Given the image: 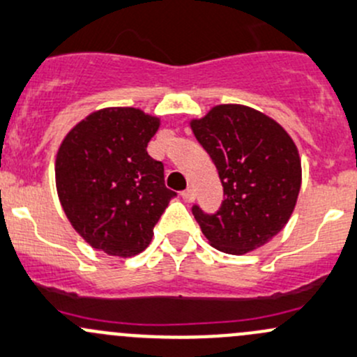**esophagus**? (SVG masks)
<instances>
[{
  "label": "esophagus",
  "mask_w": 357,
  "mask_h": 357,
  "mask_svg": "<svg viewBox=\"0 0 357 357\" xmlns=\"http://www.w3.org/2000/svg\"><path fill=\"white\" fill-rule=\"evenodd\" d=\"M181 197H183V200H185V202H193V200H195V193H193V190H191V188H186V190L183 191V193H181Z\"/></svg>",
  "instance_id": "34e87169"
}]
</instances>
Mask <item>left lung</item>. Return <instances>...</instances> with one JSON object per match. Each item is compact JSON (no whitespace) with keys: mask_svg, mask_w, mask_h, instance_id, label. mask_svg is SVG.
Wrapping results in <instances>:
<instances>
[{"mask_svg":"<svg viewBox=\"0 0 357 357\" xmlns=\"http://www.w3.org/2000/svg\"><path fill=\"white\" fill-rule=\"evenodd\" d=\"M191 130L219 171L224 202L215 213L191 207L208 243L243 255L268 243L287 224L299 188L301 160L287 131L238 104L215 106Z\"/></svg>","mask_w":357,"mask_h":357,"instance_id":"1","label":"left lung"}]
</instances>
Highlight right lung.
I'll return each instance as SVG.
<instances>
[{"mask_svg":"<svg viewBox=\"0 0 357 357\" xmlns=\"http://www.w3.org/2000/svg\"><path fill=\"white\" fill-rule=\"evenodd\" d=\"M159 118L135 107H107L66 135L56 155V188L75 231L111 257L150 245L153 226L176 191L164 164L147 153Z\"/></svg>","mask_w":357,"mask_h":357,"instance_id":"right-lung-1","label":"right lung"}]
</instances>
